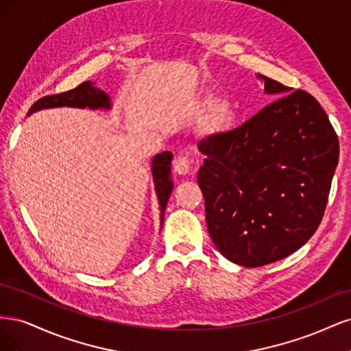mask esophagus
<instances>
[{
  "instance_id": "34e87169",
  "label": "esophagus",
  "mask_w": 351,
  "mask_h": 351,
  "mask_svg": "<svg viewBox=\"0 0 351 351\" xmlns=\"http://www.w3.org/2000/svg\"><path fill=\"white\" fill-rule=\"evenodd\" d=\"M173 168L177 174L186 176V174H189L190 168H192V162H190V159L187 156H178V158H176Z\"/></svg>"
}]
</instances>
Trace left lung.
Instances as JSON below:
<instances>
[{
  "instance_id": "left-lung-1",
  "label": "left lung",
  "mask_w": 351,
  "mask_h": 351,
  "mask_svg": "<svg viewBox=\"0 0 351 351\" xmlns=\"http://www.w3.org/2000/svg\"><path fill=\"white\" fill-rule=\"evenodd\" d=\"M263 80L277 99L199 143L209 236L228 261L247 268L289 256L313 236L339 155L334 127L309 92Z\"/></svg>"
}]
</instances>
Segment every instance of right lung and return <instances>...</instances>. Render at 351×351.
Listing matches in <instances>:
<instances>
[{
  "instance_id": "1",
  "label": "right lung",
  "mask_w": 351,
  "mask_h": 351,
  "mask_svg": "<svg viewBox=\"0 0 351 351\" xmlns=\"http://www.w3.org/2000/svg\"><path fill=\"white\" fill-rule=\"evenodd\" d=\"M108 97L104 90L95 88L92 82H83L77 88L67 92H61L56 95H48L38 99L32 105L29 114L39 111L42 108H54V107H76V108H102L110 107ZM171 159L173 154L162 152L154 158L152 162V176L155 182L156 195L159 200V209H161V219L164 218V212L167 208V202L173 192V180H171ZM164 221V219H162Z\"/></svg>"
}]
</instances>
